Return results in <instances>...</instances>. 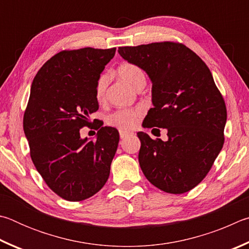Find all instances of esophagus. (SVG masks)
<instances>
[{
    "mask_svg": "<svg viewBox=\"0 0 249 249\" xmlns=\"http://www.w3.org/2000/svg\"><path fill=\"white\" fill-rule=\"evenodd\" d=\"M130 134H131V132L124 131V130H120V138H121V139H124V138H127L128 136H130Z\"/></svg>",
    "mask_w": 249,
    "mask_h": 249,
    "instance_id": "obj_1",
    "label": "esophagus"
}]
</instances>
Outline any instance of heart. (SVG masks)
<instances>
[{
    "mask_svg": "<svg viewBox=\"0 0 249 249\" xmlns=\"http://www.w3.org/2000/svg\"><path fill=\"white\" fill-rule=\"evenodd\" d=\"M122 80L125 81L128 84L131 85L134 89H138V86L141 84H145V75L142 70L138 65L133 63H122L118 68ZM110 80L109 73L100 74L95 86V97L98 102H103L106 96V90ZM141 109H119L107 118V124L112 127H116L120 130H129L132 129L137 124L138 119L141 117Z\"/></svg>",
    "mask_w": 249,
    "mask_h": 249,
    "instance_id": "1",
    "label": "heart"
}]
</instances>
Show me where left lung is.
I'll return each instance as SVG.
<instances>
[{
  "mask_svg": "<svg viewBox=\"0 0 249 249\" xmlns=\"http://www.w3.org/2000/svg\"><path fill=\"white\" fill-rule=\"evenodd\" d=\"M152 82L144 128H166L167 141L138 132L139 163L152 185L184 194L203 180L224 144L226 106L207 64L188 47L163 41L119 47Z\"/></svg>",
  "mask_w": 249,
  "mask_h": 249,
  "instance_id": "obj_1",
  "label": "left lung"
}]
</instances>
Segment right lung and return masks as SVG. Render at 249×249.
Here are the masks:
<instances>
[{"label": "right lung", "mask_w": 249, "mask_h": 249, "mask_svg": "<svg viewBox=\"0 0 249 249\" xmlns=\"http://www.w3.org/2000/svg\"><path fill=\"white\" fill-rule=\"evenodd\" d=\"M111 49L63 50L35 76L24 113L30 158L48 187L68 201H82L103 188L110 174L119 132L96 124V141L82 139L98 110L95 86Z\"/></svg>", "instance_id": "add662e5"}]
</instances>
